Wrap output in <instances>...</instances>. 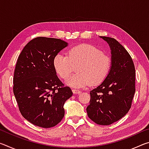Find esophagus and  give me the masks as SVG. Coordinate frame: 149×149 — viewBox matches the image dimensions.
I'll use <instances>...</instances> for the list:
<instances>
[{
    "label": "esophagus",
    "mask_w": 149,
    "mask_h": 149,
    "mask_svg": "<svg viewBox=\"0 0 149 149\" xmlns=\"http://www.w3.org/2000/svg\"><path fill=\"white\" fill-rule=\"evenodd\" d=\"M72 92H73V93H74V94H75V95L80 94V93H81L80 91L78 90V89H72Z\"/></svg>",
    "instance_id": "esophagus-1"
}]
</instances>
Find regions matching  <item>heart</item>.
Wrapping results in <instances>:
<instances>
[{"label":"heart","instance_id":"obj_1","mask_svg":"<svg viewBox=\"0 0 149 149\" xmlns=\"http://www.w3.org/2000/svg\"><path fill=\"white\" fill-rule=\"evenodd\" d=\"M77 65L78 73L68 78L65 84L74 88L84 87L101 84L110 71L111 60L102 50L89 44L70 48L68 56L58 53L53 59L55 71L63 79L69 76Z\"/></svg>","mask_w":149,"mask_h":149}]
</instances>
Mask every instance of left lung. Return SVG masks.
<instances>
[{
  "label": "left lung",
  "mask_w": 149,
  "mask_h": 149,
  "mask_svg": "<svg viewBox=\"0 0 149 149\" xmlns=\"http://www.w3.org/2000/svg\"><path fill=\"white\" fill-rule=\"evenodd\" d=\"M109 45L111 68L107 77L91 91L87 115L99 125H108L127 114L135 92V70L132 57L114 38L100 37Z\"/></svg>",
  "instance_id": "left-lung-1"
}]
</instances>
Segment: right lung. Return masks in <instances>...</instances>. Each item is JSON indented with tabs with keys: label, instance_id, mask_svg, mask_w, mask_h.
<instances>
[{
	"label": "right lung",
	"instance_id": "obj_1",
	"mask_svg": "<svg viewBox=\"0 0 149 149\" xmlns=\"http://www.w3.org/2000/svg\"><path fill=\"white\" fill-rule=\"evenodd\" d=\"M68 45L59 39L36 37L17 58L14 94L22 115L35 125L54 127L64 116V104L73 93L58 77L53 59Z\"/></svg>",
	"mask_w": 149,
	"mask_h": 149
}]
</instances>
